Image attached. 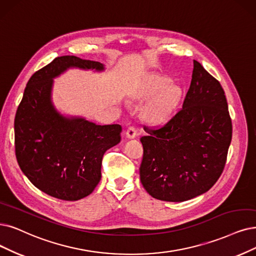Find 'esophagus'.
Here are the masks:
<instances>
[{
    "label": "esophagus",
    "instance_id": "obj_1",
    "mask_svg": "<svg viewBox=\"0 0 256 256\" xmlns=\"http://www.w3.org/2000/svg\"><path fill=\"white\" fill-rule=\"evenodd\" d=\"M138 136V130L134 127H129L126 131V138H134Z\"/></svg>",
    "mask_w": 256,
    "mask_h": 256
}]
</instances>
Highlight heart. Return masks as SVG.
Returning <instances> with one entry per match:
<instances>
[{
    "instance_id": "heart-1",
    "label": "heart",
    "mask_w": 256,
    "mask_h": 256,
    "mask_svg": "<svg viewBox=\"0 0 256 256\" xmlns=\"http://www.w3.org/2000/svg\"><path fill=\"white\" fill-rule=\"evenodd\" d=\"M148 100L144 108L145 118L153 124H162L174 114L182 98V88L171 83V78L154 72L151 74L136 91V98Z\"/></svg>"
}]
</instances>
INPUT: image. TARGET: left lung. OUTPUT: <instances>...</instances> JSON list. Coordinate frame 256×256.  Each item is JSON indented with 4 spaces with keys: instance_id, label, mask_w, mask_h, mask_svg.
<instances>
[{
    "instance_id": "1",
    "label": "left lung",
    "mask_w": 256,
    "mask_h": 256,
    "mask_svg": "<svg viewBox=\"0 0 256 256\" xmlns=\"http://www.w3.org/2000/svg\"><path fill=\"white\" fill-rule=\"evenodd\" d=\"M144 129L140 176L152 198L185 202L220 178L232 138L231 118L220 82L198 60L182 108L162 127Z\"/></svg>"
}]
</instances>
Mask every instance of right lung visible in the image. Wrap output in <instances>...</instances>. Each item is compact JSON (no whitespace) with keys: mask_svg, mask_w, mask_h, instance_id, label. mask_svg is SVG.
<instances>
[{"mask_svg":"<svg viewBox=\"0 0 256 256\" xmlns=\"http://www.w3.org/2000/svg\"><path fill=\"white\" fill-rule=\"evenodd\" d=\"M70 68L102 72L105 65L64 56L34 74L16 110L14 140L18 166L38 189L56 198L78 200L100 182L102 158L120 142L122 127L96 125L56 108L54 80Z\"/></svg>","mask_w":256,"mask_h":256,"instance_id":"add662e5","label":"right lung"}]
</instances>
